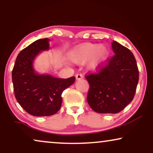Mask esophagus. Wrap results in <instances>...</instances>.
<instances>
[{
	"instance_id": "esophagus-1",
	"label": "esophagus",
	"mask_w": 153,
	"mask_h": 153,
	"mask_svg": "<svg viewBox=\"0 0 153 153\" xmlns=\"http://www.w3.org/2000/svg\"><path fill=\"white\" fill-rule=\"evenodd\" d=\"M83 79V75L81 74H77L76 75V79L77 81L79 80H81V79Z\"/></svg>"
}]
</instances>
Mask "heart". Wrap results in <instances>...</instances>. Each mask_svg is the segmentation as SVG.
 Listing matches in <instances>:
<instances>
[{
	"mask_svg": "<svg viewBox=\"0 0 153 153\" xmlns=\"http://www.w3.org/2000/svg\"><path fill=\"white\" fill-rule=\"evenodd\" d=\"M109 54V49L106 45L83 43L76 46L71 51L70 58L76 64H82L88 61V69L96 71L107 61Z\"/></svg>",
	"mask_w": 153,
	"mask_h": 153,
	"instance_id": "b5f03b06",
	"label": "heart"
}]
</instances>
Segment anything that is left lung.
Returning a JSON list of instances; mask_svg holds the SVG:
<instances>
[{
	"label": "left lung",
	"instance_id": "left-lung-1",
	"mask_svg": "<svg viewBox=\"0 0 153 153\" xmlns=\"http://www.w3.org/2000/svg\"><path fill=\"white\" fill-rule=\"evenodd\" d=\"M115 55L97 74H90L88 103L100 114H117L132 101L139 82V70L133 53L113 41Z\"/></svg>",
	"mask_w": 153,
	"mask_h": 153
}]
</instances>
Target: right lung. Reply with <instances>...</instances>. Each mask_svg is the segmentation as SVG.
<instances>
[{
	"label": "right lung",
	"instance_id": "obj_1",
	"mask_svg": "<svg viewBox=\"0 0 153 153\" xmlns=\"http://www.w3.org/2000/svg\"><path fill=\"white\" fill-rule=\"evenodd\" d=\"M49 42L48 38L37 39L23 49L12 72L16 100L26 112L35 116L56 114L61 106L62 92L75 81L74 76L59 79L35 71V58L40 52L49 49Z\"/></svg>",
	"mask_w": 153,
	"mask_h": 153
}]
</instances>
